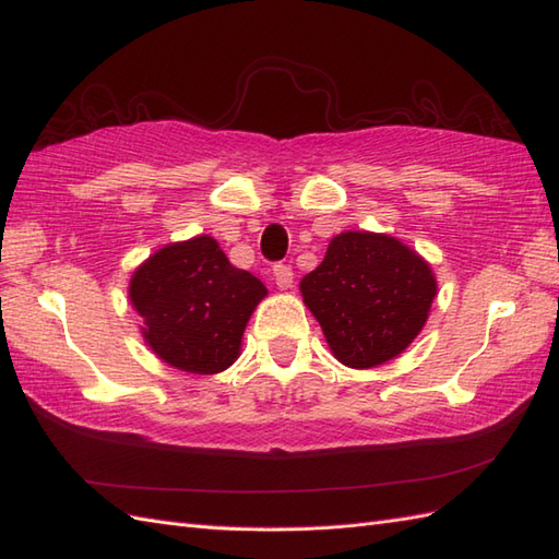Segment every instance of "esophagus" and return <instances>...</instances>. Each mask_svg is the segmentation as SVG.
<instances>
[{
  "label": "esophagus",
  "instance_id": "obj_1",
  "mask_svg": "<svg viewBox=\"0 0 559 559\" xmlns=\"http://www.w3.org/2000/svg\"><path fill=\"white\" fill-rule=\"evenodd\" d=\"M273 281L281 290H286L293 286V269L288 264H276L273 266Z\"/></svg>",
  "mask_w": 559,
  "mask_h": 559
}]
</instances>
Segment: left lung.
<instances>
[{"mask_svg":"<svg viewBox=\"0 0 559 559\" xmlns=\"http://www.w3.org/2000/svg\"><path fill=\"white\" fill-rule=\"evenodd\" d=\"M300 290L336 358L365 370L420 334L437 283L427 261L394 237L341 233Z\"/></svg>","mask_w":559,"mask_h":559,"instance_id":"obj_1","label":"left lung"}]
</instances>
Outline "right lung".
I'll list each match as a JSON object with an SVG mask.
<instances>
[{
  "label": "right lung",
  "instance_id": "add662e5",
  "mask_svg": "<svg viewBox=\"0 0 559 559\" xmlns=\"http://www.w3.org/2000/svg\"><path fill=\"white\" fill-rule=\"evenodd\" d=\"M264 295V283L235 269L209 235L158 249L129 283L153 353L194 374H216L235 362L242 331Z\"/></svg>",
  "mask_w": 559,
  "mask_h": 559
}]
</instances>
